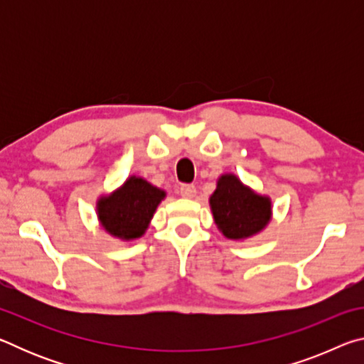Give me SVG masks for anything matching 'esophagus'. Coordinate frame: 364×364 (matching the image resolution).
Instances as JSON below:
<instances>
[{
	"label": "esophagus",
	"instance_id": "1",
	"mask_svg": "<svg viewBox=\"0 0 364 364\" xmlns=\"http://www.w3.org/2000/svg\"><path fill=\"white\" fill-rule=\"evenodd\" d=\"M180 196L183 197H194L196 196V186L194 184H181L180 188Z\"/></svg>",
	"mask_w": 364,
	"mask_h": 364
}]
</instances>
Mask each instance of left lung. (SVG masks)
I'll return each instance as SVG.
<instances>
[{
	"instance_id": "obj_1",
	"label": "left lung",
	"mask_w": 364,
	"mask_h": 364,
	"mask_svg": "<svg viewBox=\"0 0 364 364\" xmlns=\"http://www.w3.org/2000/svg\"><path fill=\"white\" fill-rule=\"evenodd\" d=\"M215 225L228 239H247L271 220V200L242 184L236 175H221L210 196Z\"/></svg>"
}]
</instances>
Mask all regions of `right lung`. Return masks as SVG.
<instances>
[{"mask_svg":"<svg viewBox=\"0 0 364 364\" xmlns=\"http://www.w3.org/2000/svg\"><path fill=\"white\" fill-rule=\"evenodd\" d=\"M164 197L162 189L152 186L143 178L130 176L112 194L102 196L97 200V218L109 234L132 241L146 232Z\"/></svg>","mask_w":364,"mask_h":364,"instance_id":"1","label":"right lung"}]
</instances>
